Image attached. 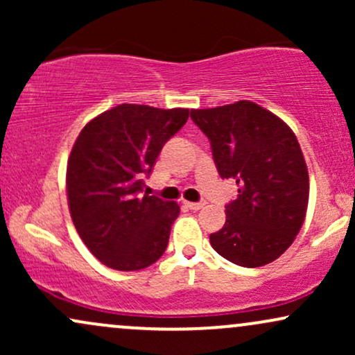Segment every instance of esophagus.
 <instances>
[{"label": "esophagus", "mask_w": 355, "mask_h": 355, "mask_svg": "<svg viewBox=\"0 0 355 355\" xmlns=\"http://www.w3.org/2000/svg\"><path fill=\"white\" fill-rule=\"evenodd\" d=\"M185 205L189 207L190 210H200L205 207V200H200V202H185Z\"/></svg>", "instance_id": "34e87169"}]
</instances>
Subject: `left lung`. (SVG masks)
Wrapping results in <instances>:
<instances>
[{
	"mask_svg": "<svg viewBox=\"0 0 355 355\" xmlns=\"http://www.w3.org/2000/svg\"><path fill=\"white\" fill-rule=\"evenodd\" d=\"M210 140L222 178L239 187L225 205V225L210 234L214 250L240 267L274 262L294 242L309 202V173L291 128L252 101L191 110Z\"/></svg>",
	"mask_w": 355,
	"mask_h": 355,
	"instance_id": "left-lung-1",
	"label": "left lung"
}]
</instances>
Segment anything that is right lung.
Masks as SVG:
<instances>
[{
	"instance_id": "add662e5",
	"label": "right lung",
	"mask_w": 355,
	"mask_h": 355,
	"mask_svg": "<svg viewBox=\"0 0 355 355\" xmlns=\"http://www.w3.org/2000/svg\"><path fill=\"white\" fill-rule=\"evenodd\" d=\"M189 110L123 103L85 125L68 158L67 193L81 240L101 263L141 270L166 250L180 207L148 195L145 178Z\"/></svg>"
}]
</instances>
